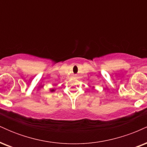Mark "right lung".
I'll return each instance as SVG.
<instances>
[{
	"label": "right lung",
	"mask_w": 147,
	"mask_h": 147,
	"mask_svg": "<svg viewBox=\"0 0 147 147\" xmlns=\"http://www.w3.org/2000/svg\"><path fill=\"white\" fill-rule=\"evenodd\" d=\"M54 90H54V89H52V90H50V91H52H52H54Z\"/></svg>",
	"instance_id": "1"
}]
</instances>
